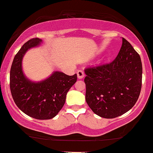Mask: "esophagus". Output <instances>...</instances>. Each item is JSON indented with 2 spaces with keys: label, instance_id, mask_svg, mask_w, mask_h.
<instances>
[{
  "label": "esophagus",
  "instance_id": "34e87169",
  "mask_svg": "<svg viewBox=\"0 0 153 153\" xmlns=\"http://www.w3.org/2000/svg\"><path fill=\"white\" fill-rule=\"evenodd\" d=\"M77 75H78V78L79 79H82L84 77V72L80 70V71L77 72Z\"/></svg>",
  "mask_w": 153,
  "mask_h": 153
}]
</instances>
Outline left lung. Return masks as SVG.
Segmentation results:
<instances>
[{
    "instance_id": "8db88e82",
    "label": "left lung",
    "mask_w": 153,
    "mask_h": 153,
    "mask_svg": "<svg viewBox=\"0 0 153 153\" xmlns=\"http://www.w3.org/2000/svg\"><path fill=\"white\" fill-rule=\"evenodd\" d=\"M85 73V101L96 114L113 119L136 103L141 91L143 66L139 54L124 38L113 62L87 68Z\"/></svg>"
}]
</instances>
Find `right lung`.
Returning <instances> with one entry per match:
<instances>
[{
    "label": "right lung",
    "mask_w": 153,
    "mask_h": 153,
    "mask_svg": "<svg viewBox=\"0 0 153 153\" xmlns=\"http://www.w3.org/2000/svg\"><path fill=\"white\" fill-rule=\"evenodd\" d=\"M42 39L34 38L24 44L16 54L10 71V88L16 106L36 119L55 117L65 103L66 95L77 80V74L68 75L55 71L39 82L31 81L22 70V59L29 49L39 46Z\"/></svg>",
    "instance_id": "obj_1"
}]
</instances>
